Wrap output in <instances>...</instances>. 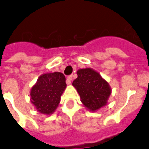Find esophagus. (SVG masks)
Masks as SVG:
<instances>
[{
  "label": "esophagus",
  "instance_id": "obj_1",
  "mask_svg": "<svg viewBox=\"0 0 149 149\" xmlns=\"http://www.w3.org/2000/svg\"><path fill=\"white\" fill-rule=\"evenodd\" d=\"M72 79H73V76H68V77L67 78V80H66L67 84H71Z\"/></svg>",
  "mask_w": 149,
  "mask_h": 149
}]
</instances>
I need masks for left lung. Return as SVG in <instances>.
I'll return each instance as SVG.
<instances>
[{
  "label": "left lung",
  "mask_w": 149,
  "mask_h": 149,
  "mask_svg": "<svg viewBox=\"0 0 149 149\" xmlns=\"http://www.w3.org/2000/svg\"><path fill=\"white\" fill-rule=\"evenodd\" d=\"M77 75L72 84L80 95L84 107L90 112H96L107 105L112 89L100 73L87 68L78 70Z\"/></svg>",
  "instance_id": "left-lung-1"
}]
</instances>
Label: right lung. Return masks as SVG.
<instances>
[{"instance_id": "1", "label": "right lung", "mask_w": 149, "mask_h": 149, "mask_svg": "<svg viewBox=\"0 0 149 149\" xmlns=\"http://www.w3.org/2000/svg\"><path fill=\"white\" fill-rule=\"evenodd\" d=\"M65 80L60 72L43 73L37 79L31 89L30 101L39 112L51 115L55 112L67 87Z\"/></svg>"}]
</instances>
